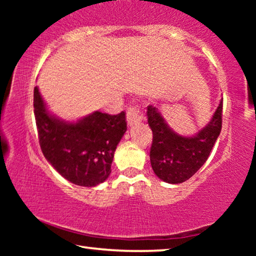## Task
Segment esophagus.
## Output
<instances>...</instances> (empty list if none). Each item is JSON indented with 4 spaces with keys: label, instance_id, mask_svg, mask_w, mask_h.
<instances>
[{
    "label": "esophagus",
    "instance_id": "esophagus-1",
    "mask_svg": "<svg viewBox=\"0 0 256 256\" xmlns=\"http://www.w3.org/2000/svg\"><path fill=\"white\" fill-rule=\"evenodd\" d=\"M126 120L128 126H133V125L138 124L142 120V114L138 108L136 107H130L126 112Z\"/></svg>",
    "mask_w": 256,
    "mask_h": 256
}]
</instances>
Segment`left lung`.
Instances as JSON below:
<instances>
[{"label": "left lung", "instance_id": "1", "mask_svg": "<svg viewBox=\"0 0 256 256\" xmlns=\"http://www.w3.org/2000/svg\"><path fill=\"white\" fill-rule=\"evenodd\" d=\"M222 99L210 122L194 136L175 132L157 107L148 106L146 118L154 138L150 162L154 174L166 183L180 184L190 178L204 164L222 131Z\"/></svg>", "mask_w": 256, "mask_h": 256}]
</instances>
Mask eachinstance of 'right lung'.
<instances>
[{"label": "right lung", "instance_id": "add662e5", "mask_svg": "<svg viewBox=\"0 0 256 256\" xmlns=\"http://www.w3.org/2000/svg\"><path fill=\"white\" fill-rule=\"evenodd\" d=\"M34 108L42 154L54 170L71 183L94 188L110 175L116 146L126 132L125 112L108 115L96 110L76 120L53 114L38 86Z\"/></svg>", "mask_w": 256, "mask_h": 256}]
</instances>
